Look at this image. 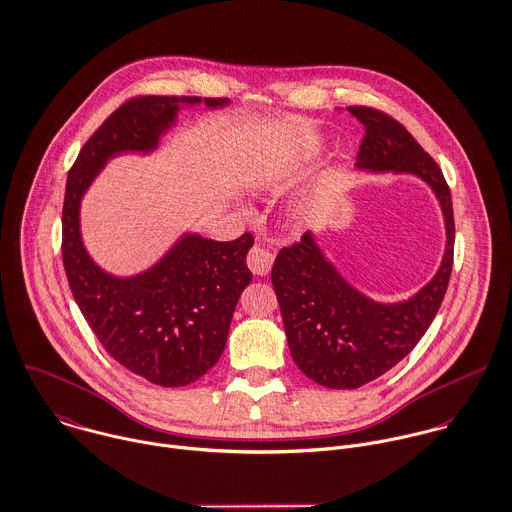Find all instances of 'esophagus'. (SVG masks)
<instances>
[{"label": "esophagus", "instance_id": "esophagus-1", "mask_svg": "<svg viewBox=\"0 0 512 512\" xmlns=\"http://www.w3.org/2000/svg\"><path fill=\"white\" fill-rule=\"evenodd\" d=\"M272 262H274V256L272 252L264 250L262 246H254L248 254V268L256 274V276H266L272 268Z\"/></svg>", "mask_w": 512, "mask_h": 512}]
</instances>
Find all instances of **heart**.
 <instances>
[{
    "label": "heart",
    "mask_w": 512,
    "mask_h": 512,
    "mask_svg": "<svg viewBox=\"0 0 512 512\" xmlns=\"http://www.w3.org/2000/svg\"><path fill=\"white\" fill-rule=\"evenodd\" d=\"M276 174V169H272V167H266L264 171H260V178H264V180H268V178H272Z\"/></svg>",
    "instance_id": "heart-1"
}]
</instances>
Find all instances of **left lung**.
I'll return each mask as SVG.
<instances>
[{
    "label": "left lung",
    "mask_w": 512,
    "mask_h": 512,
    "mask_svg": "<svg viewBox=\"0 0 512 512\" xmlns=\"http://www.w3.org/2000/svg\"><path fill=\"white\" fill-rule=\"evenodd\" d=\"M347 111L365 127L355 169L409 174L425 182L443 214L445 250L435 276L397 302H379L355 288L314 230L280 250L272 286L292 357L310 379L330 389H355L377 379L417 345L447 292L455 244L451 192L437 163L395 119L369 107Z\"/></svg>",
    "instance_id": "obj_1"
}]
</instances>
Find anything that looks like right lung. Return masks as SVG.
I'll list each match as a JSON object with an SVG mask.
<instances>
[{
    "instance_id": "add662e5",
    "label": "right lung",
    "mask_w": 512,
    "mask_h": 512,
    "mask_svg": "<svg viewBox=\"0 0 512 512\" xmlns=\"http://www.w3.org/2000/svg\"><path fill=\"white\" fill-rule=\"evenodd\" d=\"M210 111L228 99L139 97L119 107L85 143L71 167L63 202V266L73 298L107 353L161 387H184L220 359L234 308L252 282L246 256L252 234L218 242L184 230L147 270L107 272L89 254L81 202L109 161L153 155L182 109Z\"/></svg>"
}]
</instances>
